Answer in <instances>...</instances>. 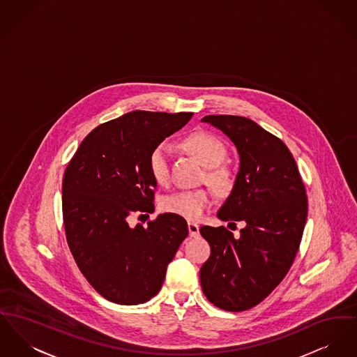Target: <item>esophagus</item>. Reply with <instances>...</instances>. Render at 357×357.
<instances>
[{"instance_id":"34e87169","label":"esophagus","mask_w":357,"mask_h":357,"mask_svg":"<svg viewBox=\"0 0 357 357\" xmlns=\"http://www.w3.org/2000/svg\"><path fill=\"white\" fill-rule=\"evenodd\" d=\"M188 228H189L190 237H198L199 236V225L198 224L189 222Z\"/></svg>"}]
</instances>
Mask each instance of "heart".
I'll return each instance as SVG.
<instances>
[{
  "label": "heart",
  "mask_w": 357,
  "mask_h": 357,
  "mask_svg": "<svg viewBox=\"0 0 357 357\" xmlns=\"http://www.w3.org/2000/svg\"><path fill=\"white\" fill-rule=\"evenodd\" d=\"M182 146L208 167L206 181L213 189L221 195L231 192L236 183V176L229 168L220 166L227 156V149L217 137L206 132H195L183 140ZM148 169L155 183L165 185L167 182L168 147L166 143H160L151 151L148 156ZM210 204L209 190H183L166 195L160 202V208L169 214L195 221L204 215Z\"/></svg>",
  "instance_id": "heart-1"
}]
</instances>
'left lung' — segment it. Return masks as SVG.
<instances>
[{"mask_svg": "<svg viewBox=\"0 0 357 357\" xmlns=\"http://www.w3.org/2000/svg\"><path fill=\"white\" fill-rule=\"evenodd\" d=\"M237 148L240 168L222 221H243L240 237L224 227H202L210 257L199 271L204 294L227 312H244L273 293L289 273L307 218V197L286 144L241 116H206Z\"/></svg>", "mask_w": 357, "mask_h": 357, "instance_id": "left-lung-1", "label": "left lung"}]
</instances>
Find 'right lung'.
Wrapping results in <instances>:
<instances>
[{"mask_svg": "<svg viewBox=\"0 0 357 357\" xmlns=\"http://www.w3.org/2000/svg\"><path fill=\"white\" fill-rule=\"evenodd\" d=\"M191 117L129 112L94 128L64 171L67 244L87 282L110 302L139 305L159 293L168 263L189 234L175 214H159L147 228H130L128 217L155 210L148 156Z\"/></svg>", "mask_w": 357, "mask_h": 357, "instance_id": "obj_1", "label": "right lung"}]
</instances>
